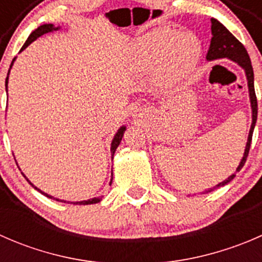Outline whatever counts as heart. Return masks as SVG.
Masks as SVG:
<instances>
[{
  "label": "heart",
  "instance_id": "obj_1",
  "mask_svg": "<svg viewBox=\"0 0 262 262\" xmlns=\"http://www.w3.org/2000/svg\"><path fill=\"white\" fill-rule=\"evenodd\" d=\"M202 53L200 41L189 31L175 33L161 28L139 36L132 47L133 64L141 71L156 67L161 83H173L184 78L196 64Z\"/></svg>",
  "mask_w": 262,
  "mask_h": 262
}]
</instances>
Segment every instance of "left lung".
Returning a JSON list of instances; mask_svg holds the SVG:
<instances>
[{
  "instance_id": "left-lung-1",
  "label": "left lung",
  "mask_w": 262,
  "mask_h": 262,
  "mask_svg": "<svg viewBox=\"0 0 262 262\" xmlns=\"http://www.w3.org/2000/svg\"><path fill=\"white\" fill-rule=\"evenodd\" d=\"M212 35L213 36L212 40H210V47L209 50H208L207 59L214 60L219 59V58H229V59L236 62L237 64L241 66V67L244 68L246 72V77H247L251 109H252V124H251L250 133H248V139L247 144H246L244 157H242L241 162H239L238 167H237L236 170V172H238V171L244 167L246 160H247V156L251 147V141H252L253 129H255L256 120H257V99H256L255 84H253V70L252 66H251V59L250 57H248V53L244 47V44H242L238 39H236V36H234L233 34L229 33V30L223 25V24H221L218 20H215V18H212ZM234 176H236V173L229 176L227 180L218 184L215 187L224 186V185L228 184L229 181L233 180ZM210 190H208V191H210Z\"/></svg>"
}]
</instances>
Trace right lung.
I'll return each instance as SVG.
<instances>
[{"mask_svg": "<svg viewBox=\"0 0 262 262\" xmlns=\"http://www.w3.org/2000/svg\"><path fill=\"white\" fill-rule=\"evenodd\" d=\"M58 29H59V26H58V28H55V26L53 25V24H44V25H40V26H39L38 29H36V30H34L33 33L30 34V36H29V38H28V40L25 41V44H24V46H23V48H21L20 52H23V50L25 49L26 47H28V46H30V44L33 43V41L35 40V39H38L39 36H41V35H43V34L50 33V31H54V30H58ZM14 62H15V58H14V59H12V62H11V66H10V68L12 67V64H14ZM9 73H10V70H9ZM9 73H7L6 82H5V86H6V90H7V83H9ZM124 132H125V126H121V128L119 129V130H118V133H116L115 136H114V139H113V142H112V148H110V149H112V153H113V156H114V153H115L116 148H118L119 144H120V142H121V138H123V134H124ZM23 175H24V173H23ZM24 178L26 179V176L24 175ZM26 180H28V179H26ZM28 181H29V180H28ZM112 181H113V179H112ZM112 181H110V185H112ZM29 182H30V181H29ZM30 185H31V186H34V185L31 184V182H30ZM34 187H35V186H34ZM35 189L38 190V191H40L41 194H43V195H46L47 198H53V196H50V195L46 194V192H43V191H41V190H39L38 187H35ZM53 199H55V198H53ZM55 200H57V202H64V200H59V199H55ZM100 200H101V196H99V198H94V199L83 200V202H76V203H73V204H78V205H89V204H96V203H99ZM64 203H66V202H64Z\"/></svg>", "mask_w": 262, "mask_h": 262, "instance_id": "1", "label": "right lung"}]
</instances>
